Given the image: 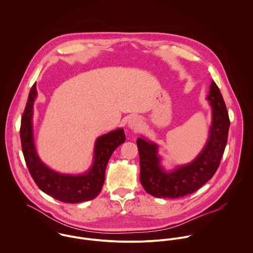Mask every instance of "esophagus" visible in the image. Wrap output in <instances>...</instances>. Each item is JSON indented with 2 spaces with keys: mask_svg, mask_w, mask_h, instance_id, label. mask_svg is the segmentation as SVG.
<instances>
[{
  "mask_svg": "<svg viewBox=\"0 0 253 253\" xmlns=\"http://www.w3.org/2000/svg\"><path fill=\"white\" fill-rule=\"evenodd\" d=\"M128 127L133 131H138L141 128V120L138 117H132L128 121Z\"/></svg>",
  "mask_w": 253,
  "mask_h": 253,
  "instance_id": "34e87169",
  "label": "esophagus"
}]
</instances>
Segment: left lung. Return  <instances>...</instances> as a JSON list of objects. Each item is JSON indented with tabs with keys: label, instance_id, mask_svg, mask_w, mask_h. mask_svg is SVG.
I'll return each mask as SVG.
<instances>
[{
	"label": "left lung",
	"instance_id": "left-lung-1",
	"mask_svg": "<svg viewBox=\"0 0 253 253\" xmlns=\"http://www.w3.org/2000/svg\"><path fill=\"white\" fill-rule=\"evenodd\" d=\"M212 107L209 137L202 152L191 163L166 172L160 165L157 145L137 139L140 154V181L146 192L155 198L177 199L193 194L217 171L228 141L230 119L222 94L214 81L206 98Z\"/></svg>",
	"mask_w": 253,
	"mask_h": 253
}]
</instances>
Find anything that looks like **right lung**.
<instances>
[{
	"label": "right lung",
	"instance_id": "1",
	"mask_svg": "<svg viewBox=\"0 0 253 253\" xmlns=\"http://www.w3.org/2000/svg\"><path fill=\"white\" fill-rule=\"evenodd\" d=\"M36 97L37 90L34 83L29 92L20 125L21 148L31 177L41 191L59 202L78 203L95 199L101 193L105 168L112 152L125 142L123 129H116L97 139L94 162L87 173L76 176L57 173L42 162L35 149L32 115Z\"/></svg>",
	"mask_w": 253,
	"mask_h": 253
}]
</instances>
